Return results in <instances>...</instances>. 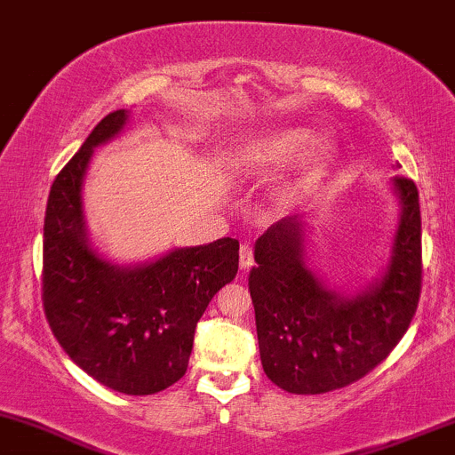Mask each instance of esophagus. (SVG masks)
<instances>
[{
	"mask_svg": "<svg viewBox=\"0 0 455 455\" xmlns=\"http://www.w3.org/2000/svg\"><path fill=\"white\" fill-rule=\"evenodd\" d=\"M252 265H254L252 248H250L248 243H242V248H239V269L245 271L252 267Z\"/></svg>",
	"mask_w": 455,
	"mask_h": 455,
	"instance_id": "34e87169",
	"label": "esophagus"
}]
</instances>
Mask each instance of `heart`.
<instances>
[{
	"mask_svg": "<svg viewBox=\"0 0 455 455\" xmlns=\"http://www.w3.org/2000/svg\"><path fill=\"white\" fill-rule=\"evenodd\" d=\"M312 140V130L307 128H275L260 132L248 143L242 145V149L235 156V166L243 173H269L278 171L293 162L301 149ZM336 158V149L329 143H318L312 148L295 171L289 177L280 181V186L274 190V201L280 210H293L304 201L312 184L325 173V169Z\"/></svg>",
	"mask_w": 455,
	"mask_h": 455,
	"instance_id": "obj_1",
	"label": "heart"
}]
</instances>
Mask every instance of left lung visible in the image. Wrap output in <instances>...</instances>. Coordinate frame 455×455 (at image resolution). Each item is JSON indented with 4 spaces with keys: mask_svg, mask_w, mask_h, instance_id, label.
I'll list each match as a JSON object with an SVG mask.
<instances>
[{
    "mask_svg": "<svg viewBox=\"0 0 455 455\" xmlns=\"http://www.w3.org/2000/svg\"><path fill=\"white\" fill-rule=\"evenodd\" d=\"M398 224L377 278L333 286L312 267V224L284 218L254 243L248 289L254 304L260 363L289 394L347 387L383 362L400 342L421 291L419 192L406 177L391 180Z\"/></svg>",
    "mask_w": 455,
    "mask_h": 455,
    "instance_id": "8db88e82",
    "label": "left lung"
}]
</instances>
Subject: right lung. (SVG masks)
Returning <instances> with one entry per match:
<instances>
[{
  "label": "right lung",
  "instance_id": "1",
  "mask_svg": "<svg viewBox=\"0 0 455 455\" xmlns=\"http://www.w3.org/2000/svg\"><path fill=\"white\" fill-rule=\"evenodd\" d=\"M130 111L108 113L55 177L44 216V315L57 342L104 387L149 395L188 370L198 318L239 267V242L173 248L117 263L93 243L83 184L93 149L126 130Z\"/></svg>",
  "mask_w": 455,
  "mask_h": 455
}]
</instances>
